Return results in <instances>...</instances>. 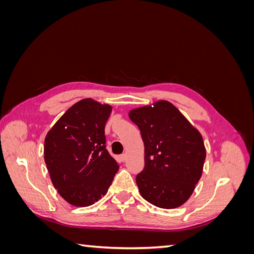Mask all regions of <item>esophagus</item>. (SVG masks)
<instances>
[{"label": "esophagus", "mask_w": 254, "mask_h": 254, "mask_svg": "<svg viewBox=\"0 0 254 254\" xmlns=\"http://www.w3.org/2000/svg\"><path fill=\"white\" fill-rule=\"evenodd\" d=\"M126 158H127L126 153H123V155H121V156H120V160H121V161H123V162H124V161H126Z\"/></svg>", "instance_id": "34e87169"}]
</instances>
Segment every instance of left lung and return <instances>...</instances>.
<instances>
[{
    "label": "left lung",
    "mask_w": 254,
    "mask_h": 254,
    "mask_svg": "<svg viewBox=\"0 0 254 254\" xmlns=\"http://www.w3.org/2000/svg\"><path fill=\"white\" fill-rule=\"evenodd\" d=\"M129 118L139 127L145 166L135 181L141 196L162 209H175L193 194L205 160L200 132L167 101L132 109Z\"/></svg>",
    "instance_id": "1"
}]
</instances>
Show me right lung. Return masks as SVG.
Here are the masks:
<instances>
[{"label":"right lung","mask_w":254,"mask_h":254,"mask_svg":"<svg viewBox=\"0 0 254 254\" xmlns=\"http://www.w3.org/2000/svg\"><path fill=\"white\" fill-rule=\"evenodd\" d=\"M110 105L84 98L74 104L44 140V161L54 188L66 202L88 206L108 190L119 170L106 149Z\"/></svg>","instance_id":"right-lung-1"}]
</instances>
